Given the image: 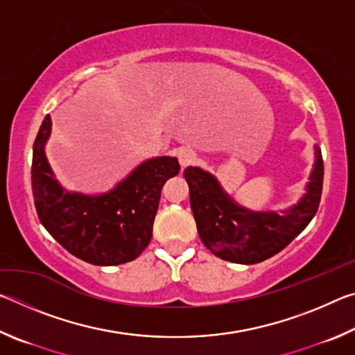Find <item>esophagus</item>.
<instances>
[{
	"label": "esophagus",
	"instance_id": "obj_1",
	"mask_svg": "<svg viewBox=\"0 0 355 355\" xmlns=\"http://www.w3.org/2000/svg\"><path fill=\"white\" fill-rule=\"evenodd\" d=\"M196 159H197V153L192 148H182L178 152V161L180 164H182V167L194 164Z\"/></svg>",
	"mask_w": 355,
	"mask_h": 355
}]
</instances>
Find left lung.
<instances>
[{"mask_svg": "<svg viewBox=\"0 0 355 355\" xmlns=\"http://www.w3.org/2000/svg\"><path fill=\"white\" fill-rule=\"evenodd\" d=\"M297 205L277 213H254L236 205L211 173L188 167L183 175L189 184V202L197 232L205 248L222 260L254 264L279 254L296 238L318 211L322 192L324 166L321 150Z\"/></svg>", "mask_w": 355, "mask_h": 355, "instance_id": "left-lung-1", "label": "left lung"}]
</instances>
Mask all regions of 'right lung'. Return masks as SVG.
Instances as JSON below:
<instances>
[{
    "label": "right lung",
    "instance_id": "1",
    "mask_svg": "<svg viewBox=\"0 0 355 355\" xmlns=\"http://www.w3.org/2000/svg\"><path fill=\"white\" fill-rule=\"evenodd\" d=\"M51 119L42 122L33 147L34 205L48 233L81 260L114 266L135 260L152 239L161 189L180 171L177 158L148 159L106 194L65 192L53 177L44 152Z\"/></svg>",
    "mask_w": 355,
    "mask_h": 355
}]
</instances>
